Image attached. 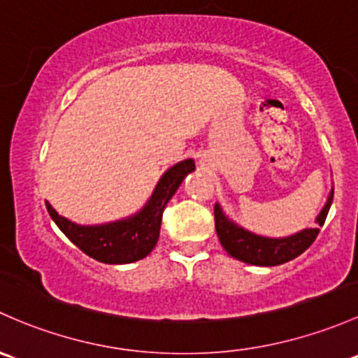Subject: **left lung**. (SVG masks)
Instances as JSON below:
<instances>
[{"label":"left lung","mask_w":358,"mask_h":358,"mask_svg":"<svg viewBox=\"0 0 358 358\" xmlns=\"http://www.w3.org/2000/svg\"><path fill=\"white\" fill-rule=\"evenodd\" d=\"M333 192L329 194L328 202L317 216L319 227H322L328 216ZM214 223L221 245L231 257L254 266H280L292 259L299 257L307 250L317 238L319 228H307L287 238H266V236L254 235L247 229L236 227L223 214L220 206H214Z\"/></svg>","instance_id":"obj_1"}]
</instances>
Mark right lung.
<instances>
[{"instance_id": "add662e5", "label": "right lung", "mask_w": 358, "mask_h": 358, "mask_svg": "<svg viewBox=\"0 0 358 358\" xmlns=\"http://www.w3.org/2000/svg\"><path fill=\"white\" fill-rule=\"evenodd\" d=\"M194 168L195 164L192 159H185L169 168L157 183L148 206L130 220L101 227H78L59 216L50 202H46L48 213L58 228L69 236L70 242H73L89 257L104 264H129L141 261L156 247L163 210L187 173L194 171Z\"/></svg>"}]
</instances>
